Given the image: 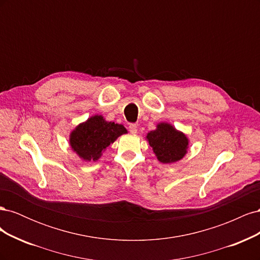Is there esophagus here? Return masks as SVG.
<instances>
[{
	"label": "esophagus",
	"instance_id": "obj_1",
	"mask_svg": "<svg viewBox=\"0 0 260 260\" xmlns=\"http://www.w3.org/2000/svg\"><path fill=\"white\" fill-rule=\"evenodd\" d=\"M129 131H130V133H132V135H136L137 131H138L137 124H135V123H130V124H129Z\"/></svg>",
	"mask_w": 260,
	"mask_h": 260
}]
</instances>
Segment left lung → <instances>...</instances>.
Wrapping results in <instances>:
<instances>
[{
  "mask_svg": "<svg viewBox=\"0 0 260 260\" xmlns=\"http://www.w3.org/2000/svg\"><path fill=\"white\" fill-rule=\"evenodd\" d=\"M145 140L153 148L156 158L162 164H172L182 159L190 144L185 133L165 121L157 123L155 130L147 132Z\"/></svg>",
  "mask_w": 260,
  "mask_h": 260,
  "instance_id": "obj_1",
  "label": "left lung"
}]
</instances>
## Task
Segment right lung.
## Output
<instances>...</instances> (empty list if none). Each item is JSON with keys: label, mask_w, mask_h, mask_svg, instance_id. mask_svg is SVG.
Listing matches in <instances>:
<instances>
[{"label": "right lung", "mask_w": 260, "mask_h": 260, "mask_svg": "<svg viewBox=\"0 0 260 260\" xmlns=\"http://www.w3.org/2000/svg\"><path fill=\"white\" fill-rule=\"evenodd\" d=\"M128 133L122 124L107 121L102 115H93L76 125L69 135V145L84 161H96L106 148Z\"/></svg>", "instance_id": "obj_1"}]
</instances>
